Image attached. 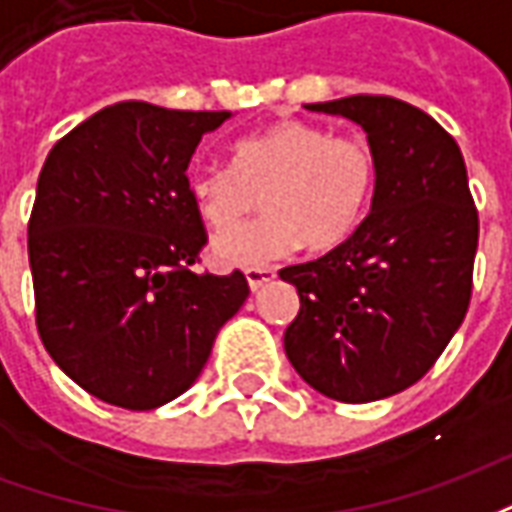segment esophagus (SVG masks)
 <instances>
[{
  "instance_id": "esophagus-1",
  "label": "esophagus",
  "mask_w": 512,
  "mask_h": 512,
  "mask_svg": "<svg viewBox=\"0 0 512 512\" xmlns=\"http://www.w3.org/2000/svg\"><path fill=\"white\" fill-rule=\"evenodd\" d=\"M277 277V271L268 266H255V268H246V282H249V288L260 290L263 285H268L271 279Z\"/></svg>"
}]
</instances>
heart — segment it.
<instances>
[{
  "label": "heart",
  "instance_id": "obj_1",
  "mask_svg": "<svg viewBox=\"0 0 512 512\" xmlns=\"http://www.w3.org/2000/svg\"><path fill=\"white\" fill-rule=\"evenodd\" d=\"M376 180V153L365 139L334 136L304 120H279L241 139L233 164L191 167L186 186L213 230L240 221L264 191L263 217L211 241L219 266H260L288 255L299 241L312 252L343 244L362 222Z\"/></svg>",
  "mask_w": 512,
  "mask_h": 512
}]
</instances>
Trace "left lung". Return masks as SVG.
<instances>
[{"label":"left lung","mask_w":512,"mask_h":512,"mask_svg":"<svg viewBox=\"0 0 512 512\" xmlns=\"http://www.w3.org/2000/svg\"><path fill=\"white\" fill-rule=\"evenodd\" d=\"M307 109L362 126L378 180L343 244L279 271L301 301L285 354L321 395L370 403L417 384L458 332L480 222L461 147L422 109L389 95Z\"/></svg>","instance_id":"obj_1"}]
</instances>
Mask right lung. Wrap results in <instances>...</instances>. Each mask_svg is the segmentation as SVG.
<instances>
[{
	"label": "right lung",
	"mask_w": 512,
	"mask_h": 512,
	"mask_svg": "<svg viewBox=\"0 0 512 512\" xmlns=\"http://www.w3.org/2000/svg\"><path fill=\"white\" fill-rule=\"evenodd\" d=\"M230 112L106 106L51 147L29 219L40 340L104 403L150 411L183 395L241 310V271L194 274L205 227L186 169Z\"/></svg>",
	"instance_id": "obj_1"
}]
</instances>
